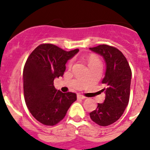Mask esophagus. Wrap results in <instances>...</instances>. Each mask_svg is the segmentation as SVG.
<instances>
[{"label":"esophagus","instance_id":"1","mask_svg":"<svg viewBox=\"0 0 150 150\" xmlns=\"http://www.w3.org/2000/svg\"><path fill=\"white\" fill-rule=\"evenodd\" d=\"M77 98H78V99H84L85 96L81 95V94H78V95H77Z\"/></svg>","mask_w":150,"mask_h":150}]
</instances>
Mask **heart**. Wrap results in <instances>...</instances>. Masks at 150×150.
Returning a JSON list of instances; mask_svg holds the SVG:
<instances>
[{"instance_id":"1","label":"heart","mask_w":150,"mask_h":150,"mask_svg":"<svg viewBox=\"0 0 150 150\" xmlns=\"http://www.w3.org/2000/svg\"><path fill=\"white\" fill-rule=\"evenodd\" d=\"M95 63H99V64H100V60H98V58L97 57L94 56V55H91L88 59L89 66H91L93 65V64H95ZM71 65H72V62H70V63H69V66Z\"/></svg>"}]
</instances>
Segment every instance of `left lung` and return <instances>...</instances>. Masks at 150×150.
Instances as JSON below:
<instances>
[{
    "label": "left lung",
    "instance_id": "obj_1",
    "mask_svg": "<svg viewBox=\"0 0 150 150\" xmlns=\"http://www.w3.org/2000/svg\"><path fill=\"white\" fill-rule=\"evenodd\" d=\"M105 60L106 71L102 83L105 85L103 103L90 113L91 120L102 126L114 123L120 118L127 107L130 96L132 70L123 54L114 47L100 45L90 48Z\"/></svg>",
    "mask_w": 150,
    "mask_h": 150
}]
</instances>
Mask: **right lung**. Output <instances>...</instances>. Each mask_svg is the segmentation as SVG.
Returning <instances> with one entry per match:
<instances>
[{
    "instance_id": "obj_1",
    "label": "right lung",
    "mask_w": 150,
    "mask_h": 150,
    "mask_svg": "<svg viewBox=\"0 0 150 150\" xmlns=\"http://www.w3.org/2000/svg\"><path fill=\"white\" fill-rule=\"evenodd\" d=\"M78 49L66 52L52 44H42L33 51L23 70V86L27 107L36 120L54 125L62 120L77 99L74 93L55 89L54 78L63 76L66 63Z\"/></svg>"
}]
</instances>
